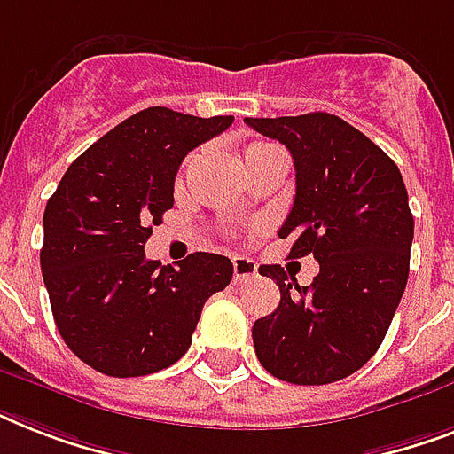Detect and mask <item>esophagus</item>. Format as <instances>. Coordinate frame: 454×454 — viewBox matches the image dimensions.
<instances>
[{
    "mask_svg": "<svg viewBox=\"0 0 454 454\" xmlns=\"http://www.w3.org/2000/svg\"><path fill=\"white\" fill-rule=\"evenodd\" d=\"M256 276V263L249 256H233V283L240 285Z\"/></svg>",
    "mask_w": 454,
    "mask_h": 454,
    "instance_id": "esophagus-1",
    "label": "esophagus"
}]
</instances>
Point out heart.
Segmentation results:
<instances>
[{"label": "heart", "instance_id": "heart-1", "mask_svg": "<svg viewBox=\"0 0 454 454\" xmlns=\"http://www.w3.org/2000/svg\"><path fill=\"white\" fill-rule=\"evenodd\" d=\"M256 145H262V144H256ZM252 148H254V145H252Z\"/></svg>", "mask_w": 454, "mask_h": 454}]
</instances>
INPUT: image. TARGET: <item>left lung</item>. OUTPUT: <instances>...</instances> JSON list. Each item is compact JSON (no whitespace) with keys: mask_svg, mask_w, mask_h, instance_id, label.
<instances>
[{"mask_svg":"<svg viewBox=\"0 0 454 454\" xmlns=\"http://www.w3.org/2000/svg\"><path fill=\"white\" fill-rule=\"evenodd\" d=\"M245 122L292 153L297 195L278 235L294 240L290 256L320 263L310 287L280 266H259L280 303L252 327L256 358L290 384L344 380L377 353L408 285L415 219L401 171L330 113Z\"/></svg>","mask_w":454,"mask_h":454,"instance_id":"1","label":"left lung"}]
</instances>
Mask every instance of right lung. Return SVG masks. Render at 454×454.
Segmentation results:
<instances>
[{
  "instance_id": "obj_1",
  "label": "right lung",
  "mask_w": 454,
  "mask_h": 454,
  "mask_svg": "<svg viewBox=\"0 0 454 454\" xmlns=\"http://www.w3.org/2000/svg\"><path fill=\"white\" fill-rule=\"evenodd\" d=\"M231 124L141 110L82 153L46 202L42 276L60 337L89 367L141 377L174 365L207 299L231 283L226 256L195 252L171 269L144 252L174 207L178 164Z\"/></svg>"
}]
</instances>
